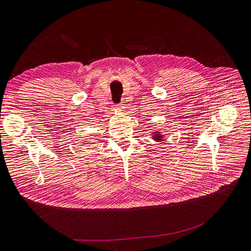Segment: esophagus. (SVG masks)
<instances>
[{"label": "esophagus", "instance_id": "1", "mask_svg": "<svg viewBox=\"0 0 251 251\" xmlns=\"http://www.w3.org/2000/svg\"><path fill=\"white\" fill-rule=\"evenodd\" d=\"M117 106H118V108H119V109H123V108L125 107V104H123V103H120V104H118Z\"/></svg>", "mask_w": 251, "mask_h": 251}]
</instances>
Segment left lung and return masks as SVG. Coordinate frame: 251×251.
<instances>
[{
    "instance_id": "8db88e82",
    "label": "left lung",
    "mask_w": 251,
    "mask_h": 251,
    "mask_svg": "<svg viewBox=\"0 0 251 251\" xmlns=\"http://www.w3.org/2000/svg\"><path fill=\"white\" fill-rule=\"evenodd\" d=\"M153 136H154V138H157V140H159V141L161 140V135H160L159 133H156V134H154Z\"/></svg>"
}]
</instances>
